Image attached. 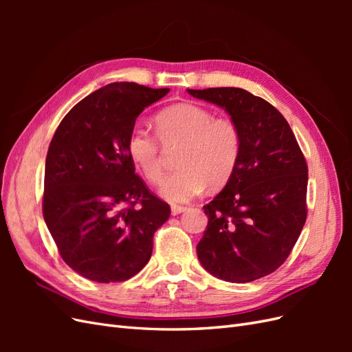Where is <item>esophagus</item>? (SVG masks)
Masks as SVG:
<instances>
[{
  "label": "esophagus",
  "mask_w": 352,
  "mask_h": 352,
  "mask_svg": "<svg viewBox=\"0 0 352 352\" xmlns=\"http://www.w3.org/2000/svg\"><path fill=\"white\" fill-rule=\"evenodd\" d=\"M188 208L186 207H184V206H172V214L173 216H177V214H180V212H184V211H186Z\"/></svg>",
  "instance_id": "esophagus-1"
}]
</instances>
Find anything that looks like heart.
<instances>
[{
	"label": "heart",
	"mask_w": 352,
	"mask_h": 352,
	"mask_svg": "<svg viewBox=\"0 0 352 352\" xmlns=\"http://www.w3.org/2000/svg\"><path fill=\"white\" fill-rule=\"evenodd\" d=\"M155 133L163 145H182L177 172L164 179L160 194L173 204L194 199L207 188L225 185L238 166L242 133L236 122L192 102H180L155 116ZM126 150L133 164L153 184L163 177L162 155L155 135L135 126Z\"/></svg>",
	"instance_id": "b5f03b06"
}]
</instances>
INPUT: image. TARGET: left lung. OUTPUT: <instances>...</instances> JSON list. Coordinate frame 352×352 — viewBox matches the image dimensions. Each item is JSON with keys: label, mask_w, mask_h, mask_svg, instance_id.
<instances>
[{"label": "left lung", "mask_w": 352, "mask_h": 352, "mask_svg": "<svg viewBox=\"0 0 352 352\" xmlns=\"http://www.w3.org/2000/svg\"><path fill=\"white\" fill-rule=\"evenodd\" d=\"M225 109L242 133L235 172L204 206L208 225L198 260L216 278L245 283L280 265L307 219L308 168L285 117L270 102L241 88L188 89Z\"/></svg>", "instance_id": "left-lung-1"}]
</instances>
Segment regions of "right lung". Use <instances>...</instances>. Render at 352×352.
I'll return each instance as SVG.
<instances>
[{
  "mask_svg": "<svg viewBox=\"0 0 352 352\" xmlns=\"http://www.w3.org/2000/svg\"><path fill=\"white\" fill-rule=\"evenodd\" d=\"M168 91L110 83L74 105L52 136L42 214L61 258L89 280L123 282L140 273L170 216L126 150L136 117Z\"/></svg>",
  "mask_w": 352,
  "mask_h": 352,
  "instance_id": "right-lung-1",
  "label": "right lung"
}]
</instances>
